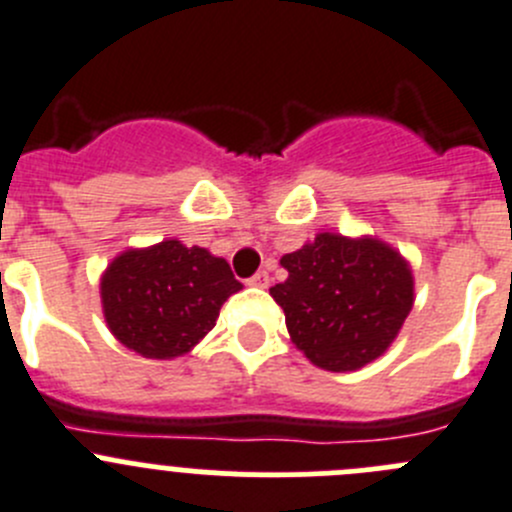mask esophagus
Masks as SVG:
<instances>
[{
	"instance_id": "1",
	"label": "esophagus",
	"mask_w": 512,
	"mask_h": 512,
	"mask_svg": "<svg viewBox=\"0 0 512 512\" xmlns=\"http://www.w3.org/2000/svg\"><path fill=\"white\" fill-rule=\"evenodd\" d=\"M269 274H266V271H259V274H253L251 279H248V284L251 286H259V289H266V286H269Z\"/></svg>"
}]
</instances>
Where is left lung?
<instances>
[{"label":"left lung","mask_w":512,"mask_h":512,"mask_svg":"<svg viewBox=\"0 0 512 512\" xmlns=\"http://www.w3.org/2000/svg\"><path fill=\"white\" fill-rule=\"evenodd\" d=\"M271 296L291 342L321 369L349 372L384 354L412 309V271L387 243L319 233L286 253Z\"/></svg>","instance_id":"1"}]
</instances>
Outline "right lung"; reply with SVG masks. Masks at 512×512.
Returning a JSON list of instances; mask_svg holds the SVG:
<instances>
[{
  "mask_svg": "<svg viewBox=\"0 0 512 512\" xmlns=\"http://www.w3.org/2000/svg\"><path fill=\"white\" fill-rule=\"evenodd\" d=\"M238 289L226 261L175 238L125 251L107 266L100 284L110 332L148 359L191 352L216 326L223 301Z\"/></svg>",
  "mask_w": 512,
  "mask_h": 512,
  "instance_id": "add662e5",
  "label": "right lung"
}]
</instances>
